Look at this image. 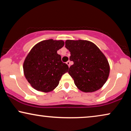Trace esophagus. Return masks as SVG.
<instances>
[{
    "label": "esophagus",
    "mask_w": 131,
    "mask_h": 131,
    "mask_svg": "<svg viewBox=\"0 0 131 131\" xmlns=\"http://www.w3.org/2000/svg\"><path fill=\"white\" fill-rule=\"evenodd\" d=\"M67 64H68V65L69 67H70V62H69V61H68V62H67Z\"/></svg>",
    "instance_id": "esophagus-1"
}]
</instances>
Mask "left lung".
I'll return each mask as SVG.
<instances>
[{
    "mask_svg": "<svg viewBox=\"0 0 131 131\" xmlns=\"http://www.w3.org/2000/svg\"><path fill=\"white\" fill-rule=\"evenodd\" d=\"M65 47L71 53L69 59L74 62L68 73L78 89L93 92L102 88L109 76L110 66L96 45L86 40H67Z\"/></svg>",
    "mask_w": 131,
    "mask_h": 131,
    "instance_id": "1",
    "label": "left lung"
}]
</instances>
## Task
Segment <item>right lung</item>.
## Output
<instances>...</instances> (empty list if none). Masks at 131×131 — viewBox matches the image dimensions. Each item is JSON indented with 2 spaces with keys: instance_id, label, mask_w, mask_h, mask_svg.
Wrapping results in <instances>:
<instances>
[{
  "instance_id": "add662e5",
  "label": "right lung",
  "mask_w": 131,
  "mask_h": 131,
  "mask_svg": "<svg viewBox=\"0 0 131 131\" xmlns=\"http://www.w3.org/2000/svg\"><path fill=\"white\" fill-rule=\"evenodd\" d=\"M62 40H44L32 48L23 63L24 74L35 89L49 92L58 86L69 67L57 51L64 45Z\"/></svg>"
}]
</instances>
